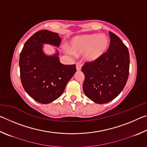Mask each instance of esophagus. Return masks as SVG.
Listing matches in <instances>:
<instances>
[{"mask_svg": "<svg viewBox=\"0 0 147 147\" xmlns=\"http://www.w3.org/2000/svg\"><path fill=\"white\" fill-rule=\"evenodd\" d=\"M76 70L78 71H80L82 69V64L80 63H79V62H78V63H76Z\"/></svg>", "mask_w": 147, "mask_h": 147, "instance_id": "1", "label": "esophagus"}]
</instances>
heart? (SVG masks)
<instances>
[{"label": "heart", "instance_id": "b5f03b06", "mask_svg": "<svg viewBox=\"0 0 147 147\" xmlns=\"http://www.w3.org/2000/svg\"><path fill=\"white\" fill-rule=\"evenodd\" d=\"M109 39L105 34H84L74 37L68 45V52L74 55L84 54L88 61H94L102 58L109 47Z\"/></svg>", "mask_w": 147, "mask_h": 147}]
</instances>
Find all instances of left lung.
I'll return each mask as SVG.
<instances>
[{"label":"left lung","instance_id":"left-lung-1","mask_svg":"<svg viewBox=\"0 0 147 147\" xmlns=\"http://www.w3.org/2000/svg\"><path fill=\"white\" fill-rule=\"evenodd\" d=\"M110 45L104 55L94 61L86 62L82 71L85 74L83 90L97 104L116 98L125 86L129 75L130 55L121 39L109 32Z\"/></svg>","mask_w":147,"mask_h":147}]
</instances>
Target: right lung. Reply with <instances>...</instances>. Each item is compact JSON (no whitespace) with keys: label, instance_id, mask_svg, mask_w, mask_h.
<instances>
[{"label":"right lung","instance_id":"right-lung-1","mask_svg":"<svg viewBox=\"0 0 147 147\" xmlns=\"http://www.w3.org/2000/svg\"><path fill=\"white\" fill-rule=\"evenodd\" d=\"M58 34L49 30L37 32L24 45L19 58L22 85L30 96L41 104H49L60 96L76 73L75 65H63L59 53L47 56L43 44L59 47Z\"/></svg>","mask_w":147,"mask_h":147}]
</instances>
